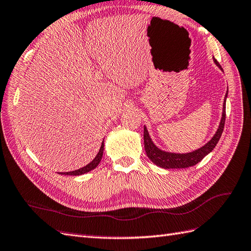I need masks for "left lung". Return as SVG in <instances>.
<instances>
[{
    "label": "left lung",
    "instance_id": "8db88e82",
    "mask_svg": "<svg viewBox=\"0 0 251 251\" xmlns=\"http://www.w3.org/2000/svg\"><path fill=\"white\" fill-rule=\"evenodd\" d=\"M214 62L216 65L223 71V68L219 65V63L214 59ZM228 95V92L226 93L225 97V103H224V110H223V118H221L220 124L218 129L215 133L214 137L209 140V141L203 145L202 148L198 149L194 152L186 153V154H176V153H169L161 151L153 143L152 139H151L147 127L144 126V133H143V140H144V149L149 158L152 160L156 166L164 169H182V168H188L197 165L200 162L204 157L212 152L214 148L216 147L219 139L221 137V133L224 131L225 128V122H226V98Z\"/></svg>",
    "mask_w": 251,
    "mask_h": 251
}]
</instances>
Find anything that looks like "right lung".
Returning <instances> with one entry per match:
<instances>
[{
  "label": "right lung",
  "mask_w": 251,
  "mask_h": 251,
  "mask_svg": "<svg viewBox=\"0 0 251 251\" xmlns=\"http://www.w3.org/2000/svg\"><path fill=\"white\" fill-rule=\"evenodd\" d=\"M102 153H103V142L101 143V147L100 150H99L98 154L96 155V157L94 159H93L89 165H86L85 167L78 169V170H75V171H71V172H61L60 174H65V176H81V174H84L86 172H90L93 169H95L99 162L101 160V157H102Z\"/></svg>",
  "instance_id": "add662e5"
}]
</instances>
